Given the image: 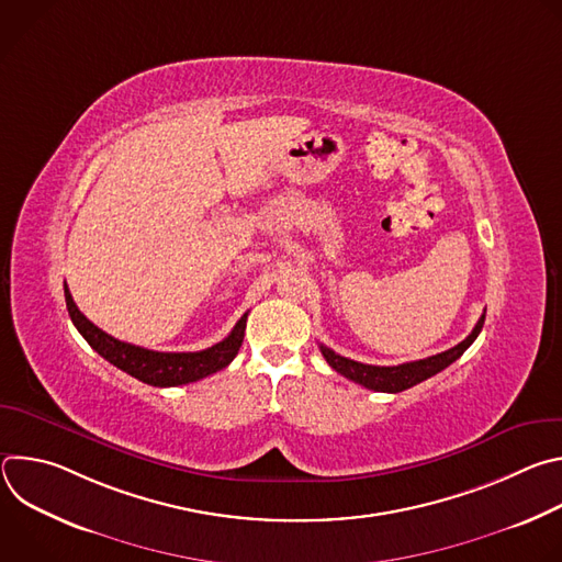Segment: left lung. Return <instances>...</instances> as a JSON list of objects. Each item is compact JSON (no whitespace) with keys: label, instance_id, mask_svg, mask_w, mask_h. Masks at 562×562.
Returning <instances> with one entry per match:
<instances>
[{"label":"left lung","instance_id":"1","mask_svg":"<svg viewBox=\"0 0 562 562\" xmlns=\"http://www.w3.org/2000/svg\"><path fill=\"white\" fill-rule=\"evenodd\" d=\"M483 325H485V313L480 315L477 325L473 327V331L456 347L442 351V353H436L431 358H425V360H416V362H405V364H397V367H378V364H364V362H356V360H349L345 356H338L334 349L319 345V351H323L325 360L329 362V367H334L340 375L367 386V389H373V391H384V393H397V391H405L431 375H436L438 371L447 369L451 362H456L469 347L471 342L477 338V334L483 331Z\"/></svg>","mask_w":562,"mask_h":562}]
</instances>
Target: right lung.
Here are the masks:
<instances>
[{"label":"right lung","instance_id":"right-lung-1","mask_svg":"<svg viewBox=\"0 0 562 562\" xmlns=\"http://www.w3.org/2000/svg\"><path fill=\"white\" fill-rule=\"evenodd\" d=\"M64 297H66V308H68L72 325L77 327L79 334L85 336V340L104 360H109L117 369L126 371L128 375L142 380L146 384H153V386H178V384H189V382L202 380V378L228 367L245 340L247 313L237 319V325L222 342H217L204 351H189V353L150 351L144 347H135V345L115 340L113 336L98 329L91 319L77 308L66 284H64Z\"/></svg>","mask_w":562,"mask_h":562}]
</instances>
